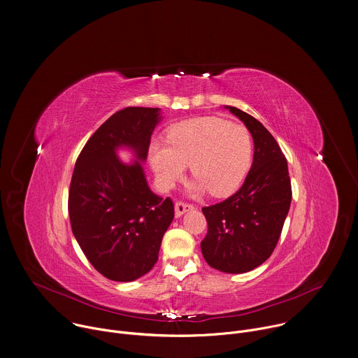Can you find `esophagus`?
Listing matches in <instances>:
<instances>
[{
  "mask_svg": "<svg viewBox=\"0 0 358 358\" xmlns=\"http://www.w3.org/2000/svg\"><path fill=\"white\" fill-rule=\"evenodd\" d=\"M174 209H176V216H177V217H180V216H182L185 212L192 210V209H194V205H191V203H185V202H176Z\"/></svg>",
  "mask_w": 358,
  "mask_h": 358,
  "instance_id": "34e87169",
  "label": "esophagus"
}]
</instances>
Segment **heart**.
Masks as SVG:
<instances>
[{
    "instance_id": "1",
    "label": "heart",
    "mask_w": 358,
    "mask_h": 358,
    "mask_svg": "<svg viewBox=\"0 0 358 358\" xmlns=\"http://www.w3.org/2000/svg\"><path fill=\"white\" fill-rule=\"evenodd\" d=\"M253 142L249 131L217 116L194 117L173 127L166 142L155 141L149 148L150 166L164 187H171L189 164L196 178L191 194L208 189L224 196L239 188L250 169Z\"/></svg>"
}]
</instances>
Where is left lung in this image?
<instances>
[{"mask_svg":"<svg viewBox=\"0 0 358 358\" xmlns=\"http://www.w3.org/2000/svg\"><path fill=\"white\" fill-rule=\"evenodd\" d=\"M246 125L255 142L252 169L241 189L202 208L208 233L201 242L205 262L222 273L242 274L263 264L274 252L292 191L287 159L273 135L252 115L224 106Z\"/></svg>","mask_w":358,"mask_h":358,"instance_id":"1","label":"left lung"}]
</instances>
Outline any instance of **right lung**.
I'll use <instances>...</instances> for the list:
<instances>
[{
	"instance_id": "right-lung-1",
	"label": "right lung",
	"mask_w": 358,
	"mask_h": 358,
	"mask_svg": "<svg viewBox=\"0 0 358 358\" xmlns=\"http://www.w3.org/2000/svg\"><path fill=\"white\" fill-rule=\"evenodd\" d=\"M162 117L160 108L117 110L76 162L69 191L71 230L92 267L112 281L131 282L148 274L174 219L173 201L149 188L142 164ZM119 148H129L136 160L124 164Z\"/></svg>"
}]
</instances>
